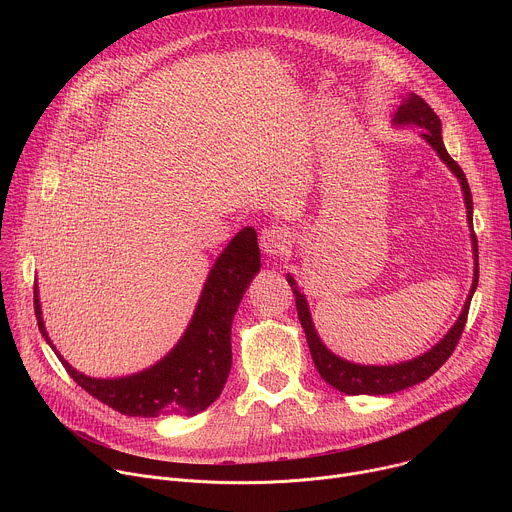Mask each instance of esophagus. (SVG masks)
I'll return each mask as SVG.
<instances>
[{"label":"esophagus","mask_w":512,"mask_h":512,"mask_svg":"<svg viewBox=\"0 0 512 512\" xmlns=\"http://www.w3.org/2000/svg\"><path fill=\"white\" fill-rule=\"evenodd\" d=\"M259 243L267 257H281L291 245V235L285 227H269L261 233Z\"/></svg>","instance_id":"1"}]
</instances>
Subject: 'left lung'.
<instances>
[{
	"label": "left lung",
	"instance_id": "left-lung-1",
	"mask_svg": "<svg viewBox=\"0 0 512 512\" xmlns=\"http://www.w3.org/2000/svg\"><path fill=\"white\" fill-rule=\"evenodd\" d=\"M395 123H415V125L423 127L425 129L421 133L423 139L431 145V148L437 154H440V158L448 164V168L458 176V180L462 184V190H464V200H466V208H468V223H470V231H472L474 281H472L470 296L464 304V310H462L460 318L456 320L452 330L440 342H437L431 350H427L425 354H421L413 360L393 364V367H364V364H354V362L338 358L336 354H332L322 344V340L318 338L316 328L312 324V316H310L306 298L300 294V289L296 287V279L287 275V281H289L291 289H294L298 318H300L302 328L306 332L310 354H312L316 369L328 385H332L334 389H338L340 393H346V395H389V393L403 391L407 387H413V385L429 379L456 350V346L460 342V336L464 332L466 320H468V310H470L472 296H474L476 285H478V239H476V233H474V227H472V192H470L466 174L462 172L458 162L452 160V156L448 154L446 145L442 141V121H440V117L435 115V111L419 95L411 93L405 99V103L399 107V111L395 115Z\"/></svg>",
	"mask_w": 512,
	"mask_h": 512
}]
</instances>
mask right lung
Wrapping results in <instances>:
<instances>
[{
  "instance_id": "add662e5",
  "label": "right lung",
  "mask_w": 512,
  "mask_h": 512,
  "mask_svg": "<svg viewBox=\"0 0 512 512\" xmlns=\"http://www.w3.org/2000/svg\"><path fill=\"white\" fill-rule=\"evenodd\" d=\"M261 267L257 233L243 229L216 259L208 273L196 312L182 340L152 369L123 379H91L75 371L52 346L40 312L38 289L34 310L44 340L79 387L131 417L196 415L223 393L231 373V324L247 285Z\"/></svg>"
}]
</instances>
